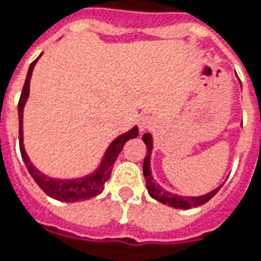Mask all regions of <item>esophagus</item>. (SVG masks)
Returning <instances> with one entry per match:
<instances>
[{
	"mask_svg": "<svg viewBox=\"0 0 261 261\" xmlns=\"http://www.w3.org/2000/svg\"><path fill=\"white\" fill-rule=\"evenodd\" d=\"M154 125V119L152 116H148V115H145V116H141L139 118V122H138V126L141 129L142 132L143 130H149V129H152Z\"/></svg>",
	"mask_w": 261,
	"mask_h": 261,
	"instance_id": "1",
	"label": "esophagus"
}]
</instances>
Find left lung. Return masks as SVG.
I'll return each instance as SVG.
<instances>
[{"label": "left lung", "mask_w": 261, "mask_h": 261, "mask_svg": "<svg viewBox=\"0 0 261 261\" xmlns=\"http://www.w3.org/2000/svg\"><path fill=\"white\" fill-rule=\"evenodd\" d=\"M142 139L145 142L146 150H148L146 156H145V161H143V176H145V180H146V189H148L149 195L152 196L154 200L163 203V204H168V206L175 207V209H190V207H197V206H202L206 202H209L210 199L216 195L217 192L220 190V188L223 186V185H220L215 190H212V192L203 196H197V197H193V196L183 197V196L173 195L168 190H165V189L153 182V176H152V170H150V153H152V149H153L152 135L145 134L142 136Z\"/></svg>", "instance_id": "8db88e82"}]
</instances>
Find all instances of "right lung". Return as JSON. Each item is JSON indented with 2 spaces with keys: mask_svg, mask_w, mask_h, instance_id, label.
Listing matches in <instances>:
<instances>
[{
  "mask_svg": "<svg viewBox=\"0 0 261 261\" xmlns=\"http://www.w3.org/2000/svg\"><path fill=\"white\" fill-rule=\"evenodd\" d=\"M41 57V55H39ZM38 57L28 69L27 73V79H25L24 88L21 92V98L18 102V119H19V150H21V156L24 159V163L32 179L37 182L39 188L44 190L46 195L57 199L61 202H81V200H88L91 197L98 196L103 190V185L111 177V172H112L113 163L118 159V154L122 152L123 145L126 143L129 139H134L139 135V129L138 126H134L130 130H127L123 135L118 136L112 143L108 146L107 152L103 154L100 165L98 169L92 172L91 175L84 176V177H78V179H54L49 176L44 175L42 172H39L30 161L28 154L25 152L24 148V130H22V118H24V107L25 102L30 96V82H31V75L34 71V66L39 59Z\"/></svg>",
  "mask_w": 261,
  "mask_h": 261,
  "instance_id": "obj_1",
  "label": "right lung"
}]
</instances>
